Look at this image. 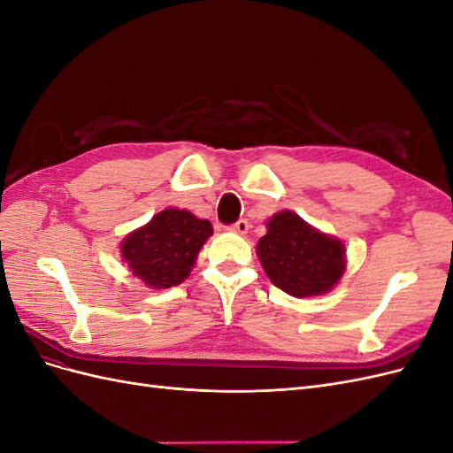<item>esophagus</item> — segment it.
Segmentation results:
<instances>
[{"label": "esophagus", "instance_id": "esophagus-1", "mask_svg": "<svg viewBox=\"0 0 453 453\" xmlns=\"http://www.w3.org/2000/svg\"><path fill=\"white\" fill-rule=\"evenodd\" d=\"M228 228H230L232 232H236V234L245 236V234H248V230H250V223L245 221V219H240V221H236L234 225H230Z\"/></svg>", "mask_w": 453, "mask_h": 453}]
</instances>
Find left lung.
Instances as JSON below:
<instances>
[{
  "instance_id": "1",
  "label": "left lung",
  "mask_w": 453,
  "mask_h": 453,
  "mask_svg": "<svg viewBox=\"0 0 453 453\" xmlns=\"http://www.w3.org/2000/svg\"><path fill=\"white\" fill-rule=\"evenodd\" d=\"M257 253L266 276L293 296L331 291L346 270L344 245L306 225L293 211H281L268 221Z\"/></svg>"
}]
</instances>
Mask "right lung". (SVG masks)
Here are the masks:
<instances>
[{"instance_id":"add662e5","label":"right lung","mask_w":453,"mask_h":453,"mask_svg":"<svg viewBox=\"0 0 453 453\" xmlns=\"http://www.w3.org/2000/svg\"><path fill=\"white\" fill-rule=\"evenodd\" d=\"M211 234L210 221L168 208L128 234L120 251L134 276L155 289H168L188 276L200 248Z\"/></svg>"}]
</instances>
